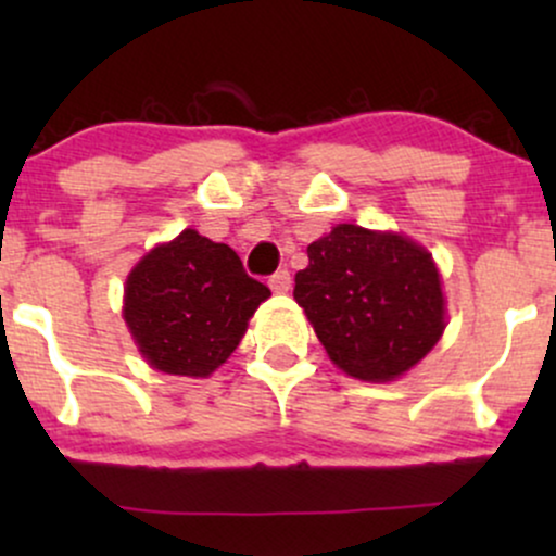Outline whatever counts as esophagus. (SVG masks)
Instances as JSON below:
<instances>
[{"mask_svg": "<svg viewBox=\"0 0 556 556\" xmlns=\"http://www.w3.org/2000/svg\"><path fill=\"white\" fill-rule=\"evenodd\" d=\"M290 285H292V279H290V271H287V269L274 271L271 277H269V287H271L274 292H279V295L290 290Z\"/></svg>", "mask_w": 556, "mask_h": 556, "instance_id": "34e87169", "label": "esophagus"}]
</instances>
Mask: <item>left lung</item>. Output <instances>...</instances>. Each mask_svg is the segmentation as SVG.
I'll return each mask as SVG.
<instances>
[{
	"instance_id": "left-lung-1",
	"label": "left lung",
	"mask_w": 556,
	"mask_h": 556,
	"mask_svg": "<svg viewBox=\"0 0 556 556\" xmlns=\"http://www.w3.org/2000/svg\"><path fill=\"white\" fill-rule=\"evenodd\" d=\"M300 308L329 358L363 381H392L444 331V295L431 253L402 235L334 227L308 245L295 274Z\"/></svg>"
}]
</instances>
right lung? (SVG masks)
Wrapping results in <instances>:
<instances>
[{"label":"right lung","mask_w":556,"mask_h":556,"mask_svg":"<svg viewBox=\"0 0 556 556\" xmlns=\"http://www.w3.org/2000/svg\"><path fill=\"white\" fill-rule=\"evenodd\" d=\"M269 295L232 248L185 229L130 271L125 321L159 371L208 376L235 353Z\"/></svg>","instance_id":"add662e5"}]
</instances>
